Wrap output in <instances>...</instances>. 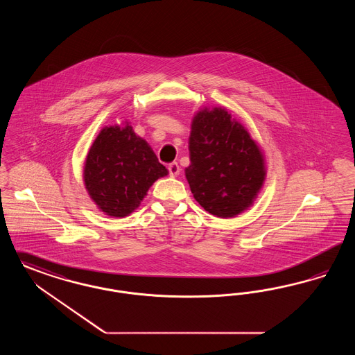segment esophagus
<instances>
[{
    "label": "esophagus",
    "mask_w": 355,
    "mask_h": 355,
    "mask_svg": "<svg viewBox=\"0 0 355 355\" xmlns=\"http://www.w3.org/2000/svg\"><path fill=\"white\" fill-rule=\"evenodd\" d=\"M168 169H169V175H171V177H177V175L180 174V171H181V168H180V165H178L177 162H171V164H169Z\"/></svg>",
    "instance_id": "esophagus-1"
}]
</instances>
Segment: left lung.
Listing matches in <instances>:
<instances>
[{"mask_svg": "<svg viewBox=\"0 0 355 355\" xmlns=\"http://www.w3.org/2000/svg\"><path fill=\"white\" fill-rule=\"evenodd\" d=\"M184 169L199 205L218 218H234L252 206L266 181L260 146L226 108L198 111L189 137Z\"/></svg>", "mask_w": 355, "mask_h": 355, "instance_id": "1", "label": "left lung"}]
</instances>
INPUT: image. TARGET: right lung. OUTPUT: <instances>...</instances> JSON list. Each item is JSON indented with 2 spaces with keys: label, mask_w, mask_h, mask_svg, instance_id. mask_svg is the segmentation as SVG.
I'll return each mask as SVG.
<instances>
[{
  "label": "right lung",
  "mask_w": 355,
  "mask_h": 355,
  "mask_svg": "<svg viewBox=\"0 0 355 355\" xmlns=\"http://www.w3.org/2000/svg\"><path fill=\"white\" fill-rule=\"evenodd\" d=\"M168 175L149 144L129 123L104 127L85 157L83 181L100 211L124 218L133 213L158 178Z\"/></svg>",
  "instance_id": "right-lung-1"
}]
</instances>
